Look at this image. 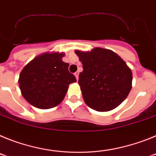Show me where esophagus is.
<instances>
[{"label":"esophagus","instance_id":"esophagus-1","mask_svg":"<svg viewBox=\"0 0 156 156\" xmlns=\"http://www.w3.org/2000/svg\"><path fill=\"white\" fill-rule=\"evenodd\" d=\"M74 75H75L76 78V80H78V79H79V72H76L75 73H74Z\"/></svg>","mask_w":156,"mask_h":156}]
</instances>
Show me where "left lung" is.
Instances as JSON below:
<instances>
[{"label":"left lung","mask_w":156,"mask_h":156,"mask_svg":"<svg viewBox=\"0 0 156 156\" xmlns=\"http://www.w3.org/2000/svg\"><path fill=\"white\" fill-rule=\"evenodd\" d=\"M75 53L83 64L78 83L87 105L98 112H108L119 106L132 88V72L126 62L106 48L76 50Z\"/></svg>","instance_id":"left-lung-1"}]
</instances>
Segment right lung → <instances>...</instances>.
<instances>
[{"label":"right lung","instance_id":"add662e5","mask_svg":"<svg viewBox=\"0 0 156 156\" xmlns=\"http://www.w3.org/2000/svg\"><path fill=\"white\" fill-rule=\"evenodd\" d=\"M63 52H45L37 55L25 66L19 78L23 98L33 106L48 109L58 105L68 90L76 82L69 72V63L62 61Z\"/></svg>","mask_w":156,"mask_h":156}]
</instances>
